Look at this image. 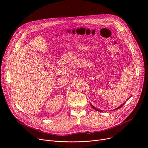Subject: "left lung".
I'll use <instances>...</instances> for the list:
<instances>
[{"mask_svg": "<svg viewBox=\"0 0 148 148\" xmlns=\"http://www.w3.org/2000/svg\"><path fill=\"white\" fill-rule=\"evenodd\" d=\"M125 102H124V103H123V104H122V105H121V106H120V107H118V108H116V109H115V110H118V109H119V108H121V107H122V106H123V105H124V104H125ZM91 107H92V108H94V110H96V111H102V110H98V109H97V108H95V107H94V106H93V105H91Z\"/></svg>", "mask_w": 148, "mask_h": 148, "instance_id": "left-lung-1", "label": "left lung"}]
</instances>
